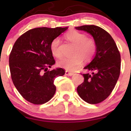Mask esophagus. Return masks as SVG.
I'll list each match as a JSON object with an SVG mask.
<instances>
[{
    "instance_id": "esophagus-1",
    "label": "esophagus",
    "mask_w": 131,
    "mask_h": 131,
    "mask_svg": "<svg viewBox=\"0 0 131 131\" xmlns=\"http://www.w3.org/2000/svg\"><path fill=\"white\" fill-rule=\"evenodd\" d=\"M73 74H74V73H73V72H69V71H68V70L65 71V75H67V76H72Z\"/></svg>"
}]
</instances>
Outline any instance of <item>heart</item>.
<instances>
[{"instance_id": "b5f03b06", "label": "heart", "mask_w": 131, "mask_h": 131, "mask_svg": "<svg viewBox=\"0 0 131 131\" xmlns=\"http://www.w3.org/2000/svg\"><path fill=\"white\" fill-rule=\"evenodd\" d=\"M66 38L75 44L74 54L61 59L58 62V65L68 70L73 71L80 67L83 59L89 61L93 57L96 51V44L94 40L87 37L85 34L74 30L68 31ZM50 49L56 58H61L63 56L59 38H56L51 42Z\"/></svg>"}]
</instances>
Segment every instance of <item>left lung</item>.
<instances>
[{"label": "left lung", "mask_w": 131, "mask_h": 131, "mask_svg": "<svg viewBox=\"0 0 131 131\" xmlns=\"http://www.w3.org/2000/svg\"><path fill=\"white\" fill-rule=\"evenodd\" d=\"M91 35L96 44L95 56L84 69L92 72L83 74L84 82L77 89L79 96L89 104H97L106 99L115 86L121 71V54L110 35L95 25L75 27Z\"/></svg>", "instance_id": "1"}]
</instances>
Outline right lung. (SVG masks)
<instances>
[{
  "mask_svg": "<svg viewBox=\"0 0 131 131\" xmlns=\"http://www.w3.org/2000/svg\"><path fill=\"white\" fill-rule=\"evenodd\" d=\"M68 28H35L14 43L9 60L11 79L19 94L30 103H46L54 95V80L65 72L61 68L48 70L55 64L50 45Z\"/></svg>",
  "mask_w": 131,
  "mask_h": 131,
  "instance_id": "right-lung-1",
  "label": "right lung"
}]
</instances>
